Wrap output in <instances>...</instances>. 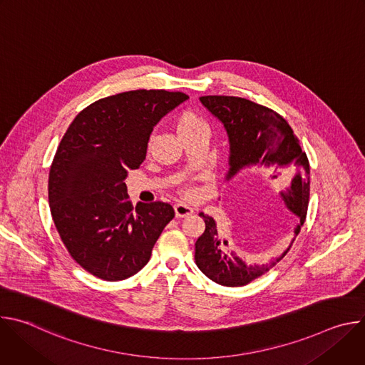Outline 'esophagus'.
Wrapping results in <instances>:
<instances>
[{
    "label": "esophagus",
    "mask_w": 365,
    "mask_h": 365,
    "mask_svg": "<svg viewBox=\"0 0 365 365\" xmlns=\"http://www.w3.org/2000/svg\"><path fill=\"white\" fill-rule=\"evenodd\" d=\"M175 214H176V218H183V217L192 215L193 207H190L189 205H185V203H176L175 205Z\"/></svg>",
    "instance_id": "obj_1"
}]
</instances>
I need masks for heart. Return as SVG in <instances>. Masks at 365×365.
Listing matches in <instances>:
<instances>
[{
    "mask_svg": "<svg viewBox=\"0 0 365 365\" xmlns=\"http://www.w3.org/2000/svg\"><path fill=\"white\" fill-rule=\"evenodd\" d=\"M200 125H205L203 121L197 115H195L193 113H189V111L179 114V117L176 118V131H178L179 137L196 130Z\"/></svg>",
    "mask_w": 365,
    "mask_h": 365,
    "instance_id": "1",
    "label": "heart"
}]
</instances>
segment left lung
<instances>
[{
	"label": "left lung",
	"instance_id": "1",
	"mask_svg": "<svg viewBox=\"0 0 365 365\" xmlns=\"http://www.w3.org/2000/svg\"><path fill=\"white\" fill-rule=\"evenodd\" d=\"M202 106L217 117L228 134L230 158L227 180L248 168L270 169V179L283 176L287 180L279 195L289 211V247L267 264H247L221 240L212 217H199L205 221V231L195 242V262L199 270L212 282L228 286H245L273 269L290 250L304 222L309 205V162L289 123L273 110L238 96H200Z\"/></svg>",
	"mask_w": 365,
	"mask_h": 365
}]
</instances>
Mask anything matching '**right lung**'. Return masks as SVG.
Returning <instances> with one entry per match:
<instances>
[{
    "label": "right lung",
    "instance_id": "1",
    "mask_svg": "<svg viewBox=\"0 0 365 365\" xmlns=\"http://www.w3.org/2000/svg\"><path fill=\"white\" fill-rule=\"evenodd\" d=\"M187 98L165 89L111 95L82 110L65 133L48 173L50 212L91 274L118 282L138 273L175 218L165 202L134 207L124 180L144 162L154 125Z\"/></svg>",
    "mask_w": 365,
    "mask_h": 365
}]
</instances>
